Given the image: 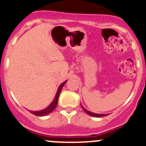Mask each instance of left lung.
<instances>
[{
    "instance_id": "1",
    "label": "left lung",
    "mask_w": 146,
    "mask_h": 146,
    "mask_svg": "<svg viewBox=\"0 0 146 146\" xmlns=\"http://www.w3.org/2000/svg\"><path fill=\"white\" fill-rule=\"evenodd\" d=\"M81 106H82V108L83 110H84V112H85L87 114V115H90V116H92V117H105V116L108 115V114H98V113H94V112H90V111L87 110L85 109V108H84V107H83L82 105H81Z\"/></svg>"
}]
</instances>
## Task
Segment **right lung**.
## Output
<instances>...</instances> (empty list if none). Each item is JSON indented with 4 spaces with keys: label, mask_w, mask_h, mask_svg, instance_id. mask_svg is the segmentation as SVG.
I'll use <instances>...</instances> for the list:
<instances>
[{
    "label": "right lung",
    "mask_w": 146,
    "mask_h": 146,
    "mask_svg": "<svg viewBox=\"0 0 146 146\" xmlns=\"http://www.w3.org/2000/svg\"><path fill=\"white\" fill-rule=\"evenodd\" d=\"M66 81H67V80H66L65 82H64L63 83H62V84L59 85V87H58L57 92H56V95H55L54 99L53 100V101L51 102V103L50 104V105H48L47 108H46L45 109H44V110H38V111L30 110L29 112H30L31 113L34 114V115H36V116H45V115H48L49 113H51V112H52V111H53L55 108H56V105H57L59 94H60L61 91H62V87H63V86L64 85L65 83L66 82Z\"/></svg>",
    "instance_id": "right-lung-1"
}]
</instances>
